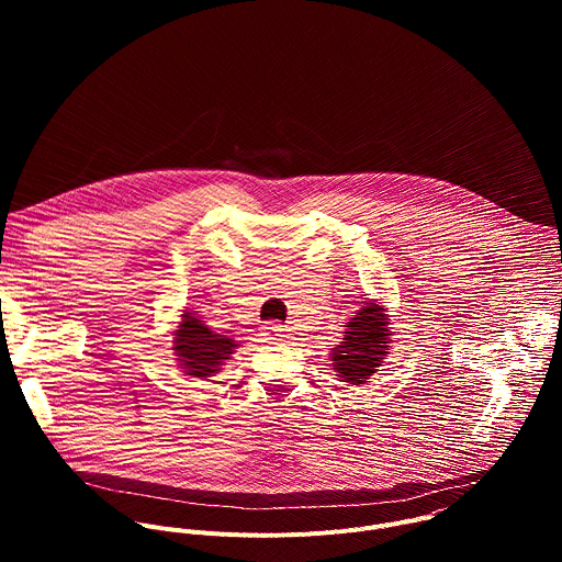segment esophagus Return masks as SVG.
<instances>
[{
  "label": "esophagus",
  "mask_w": 562,
  "mask_h": 562,
  "mask_svg": "<svg viewBox=\"0 0 562 562\" xmlns=\"http://www.w3.org/2000/svg\"><path fill=\"white\" fill-rule=\"evenodd\" d=\"M267 340H271V342H284L289 336H286V329L284 327H280V325H269L267 327Z\"/></svg>",
  "instance_id": "obj_1"
}]
</instances>
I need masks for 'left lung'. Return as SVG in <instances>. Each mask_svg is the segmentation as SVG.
Wrapping results in <instances>:
<instances>
[{
  "mask_svg": "<svg viewBox=\"0 0 562 562\" xmlns=\"http://www.w3.org/2000/svg\"><path fill=\"white\" fill-rule=\"evenodd\" d=\"M347 327L349 329L342 338L345 342H340L331 353V364L342 382L362 384L378 371L380 362L389 353L391 327L375 302H367Z\"/></svg>",
  "mask_w": 562,
  "mask_h": 562,
  "instance_id": "obj_1",
  "label": "left lung"
}]
</instances>
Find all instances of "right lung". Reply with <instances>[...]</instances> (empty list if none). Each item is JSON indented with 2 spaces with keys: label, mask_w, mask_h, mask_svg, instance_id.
<instances>
[{
  "label": "right lung",
  "mask_w": 562,
  "mask_h": 562,
  "mask_svg": "<svg viewBox=\"0 0 562 562\" xmlns=\"http://www.w3.org/2000/svg\"><path fill=\"white\" fill-rule=\"evenodd\" d=\"M235 347V340L213 334L195 313L184 311L180 329L176 331L173 351L187 375L202 380L211 378L220 371L222 362L228 360Z\"/></svg>",
  "instance_id": "obj_1"
}]
</instances>
